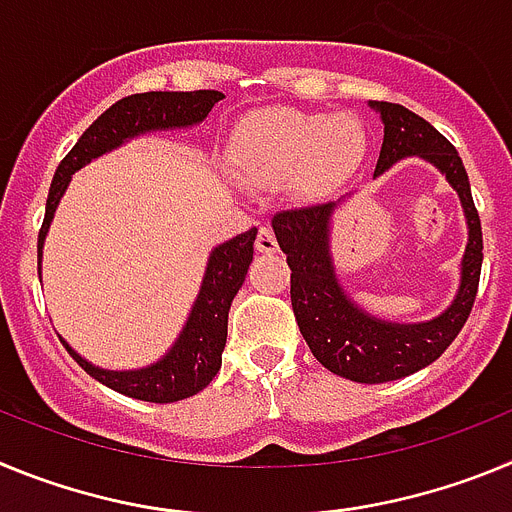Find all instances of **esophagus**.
I'll return each mask as SVG.
<instances>
[{"mask_svg": "<svg viewBox=\"0 0 512 512\" xmlns=\"http://www.w3.org/2000/svg\"><path fill=\"white\" fill-rule=\"evenodd\" d=\"M277 235L271 228H261L259 235H256V251L259 253H274L277 251Z\"/></svg>", "mask_w": 512, "mask_h": 512, "instance_id": "obj_1", "label": "esophagus"}]
</instances>
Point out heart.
<instances>
[{"instance_id":"obj_1","label":"heart","mask_w":512,"mask_h":512,"mask_svg":"<svg viewBox=\"0 0 512 512\" xmlns=\"http://www.w3.org/2000/svg\"><path fill=\"white\" fill-rule=\"evenodd\" d=\"M364 122L351 112H305L269 107L238 125L230 164L243 184L292 189L305 200H320L341 187L366 156Z\"/></svg>"}]
</instances>
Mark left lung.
<instances>
[{"mask_svg": "<svg viewBox=\"0 0 512 512\" xmlns=\"http://www.w3.org/2000/svg\"><path fill=\"white\" fill-rule=\"evenodd\" d=\"M384 122L377 171L400 158L420 156L446 174L459 192L469 225V243L461 261L459 295L436 320L418 325L384 323L366 315L343 295L328 253V223L336 202L297 207L274 215L271 225L292 269L289 295L302 338L328 372L361 384H382L415 374L433 364L467 323L482 271V223L459 153L431 122L395 102H372Z\"/></svg>", "mask_w": 512, "mask_h": 512, "instance_id": "1", "label": "left lung"}]
</instances>
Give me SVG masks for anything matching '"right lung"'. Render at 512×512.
<instances>
[{
    "label": "right lung",
    "mask_w": 512,
    "mask_h": 512,
    "mask_svg": "<svg viewBox=\"0 0 512 512\" xmlns=\"http://www.w3.org/2000/svg\"><path fill=\"white\" fill-rule=\"evenodd\" d=\"M220 99H223V94L212 92V89L146 92L122 97L120 102L112 104L110 110H104L58 164L51 192H48V202H45L43 228L38 233V259L53 212H56L66 187H69L74 171L89 164L92 158L117 148L122 140L133 138V135L148 133V130L197 125V122L205 120L207 112ZM253 241H256V228L235 235L210 253L200 295H197V302L189 312L182 336L158 364L138 369V372H107V369H99V366L89 364L87 359H81L66 341L61 343L89 377H94L110 390L120 392V395L143 402H176L197 395L212 382V377L220 372V364H223V348L225 338H228V310L253 261Z\"/></svg>",
    "instance_id": "1"
}]
</instances>
